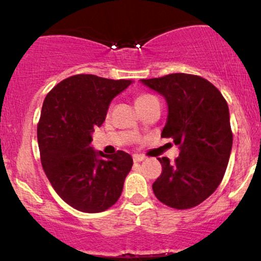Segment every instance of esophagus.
Here are the masks:
<instances>
[{
    "label": "esophagus",
    "mask_w": 261,
    "mask_h": 261,
    "mask_svg": "<svg viewBox=\"0 0 261 261\" xmlns=\"http://www.w3.org/2000/svg\"><path fill=\"white\" fill-rule=\"evenodd\" d=\"M133 158H134V162H136V163L145 161V157H143V155H140V154H135Z\"/></svg>",
    "instance_id": "esophagus-1"
}]
</instances>
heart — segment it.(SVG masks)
I'll use <instances>...</instances> for the list:
<instances>
[{"label": "heart", "instance_id": "obj_1", "mask_svg": "<svg viewBox=\"0 0 261 261\" xmlns=\"http://www.w3.org/2000/svg\"><path fill=\"white\" fill-rule=\"evenodd\" d=\"M153 100H158L157 97H154V95L152 94H141L139 97L136 98V107L137 106H142V104H147L149 101H153Z\"/></svg>", "mask_w": 261, "mask_h": 261}]
</instances>
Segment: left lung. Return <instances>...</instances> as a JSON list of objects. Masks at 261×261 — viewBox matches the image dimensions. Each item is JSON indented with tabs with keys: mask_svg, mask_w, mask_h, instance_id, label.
I'll return each instance as SVG.
<instances>
[{
	"mask_svg": "<svg viewBox=\"0 0 261 261\" xmlns=\"http://www.w3.org/2000/svg\"><path fill=\"white\" fill-rule=\"evenodd\" d=\"M140 82L166 99L168 116L161 136L173 139L180 151L174 163L158 158L163 170L152 185L154 195L169 207H195L214 194L228 164L233 135L227 101L212 83L194 74Z\"/></svg>",
	"mask_w": 261,
	"mask_h": 261,
	"instance_id": "left-lung-1",
	"label": "left lung"
}]
</instances>
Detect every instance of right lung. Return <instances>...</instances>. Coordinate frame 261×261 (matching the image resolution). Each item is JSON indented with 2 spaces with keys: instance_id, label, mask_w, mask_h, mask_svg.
I'll use <instances>...</instances> for the list:
<instances>
[{
  "instance_id": "right-lung-1",
  "label": "right lung",
  "mask_w": 261,
  "mask_h": 261,
  "mask_svg": "<svg viewBox=\"0 0 261 261\" xmlns=\"http://www.w3.org/2000/svg\"><path fill=\"white\" fill-rule=\"evenodd\" d=\"M131 83L76 74L45 97L38 124L41 164L59 196L79 211H106L121 195L133 157L124 151L104 154L91 142L112 100Z\"/></svg>"
}]
</instances>
